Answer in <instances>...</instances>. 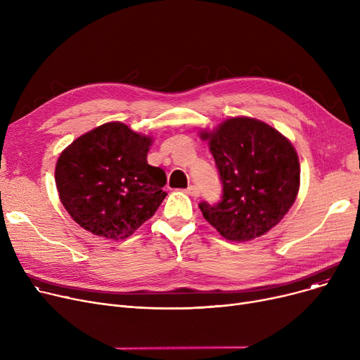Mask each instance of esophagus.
Segmentation results:
<instances>
[{
    "instance_id": "obj_1",
    "label": "esophagus",
    "mask_w": 360,
    "mask_h": 360,
    "mask_svg": "<svg viewBox=\"0 0 360 360\" xmlns=\"http://www.w3.org/2000/svg\"><path fill=\"white\" fill-rule=\"evenodd\" d=\"M188 195H191V197H198L200 195V190H198V186H195V185H190L186 188V191H185Z\"/></svg>"
}]
</instances>
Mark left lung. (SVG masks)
<instances>
[{
	"mask_svg": "<svg viewBox=\"0 0 360 360\" xmlns=\"http://www.w3.org/2000/svg\"><path fill=\"white\" fill-rule=\"evenodd\" d=\"M209 140L220 181L221 200L200 202L204 219L229 240L245 242L267 233L293 205L300 166L292 143L254 118L221 122Z\"/></svg>",
	"mask_w": 360,
	"mask_h": 360,
	"instance_id": "left-lung-1",
	"label": "left lung"
}]
</instances>
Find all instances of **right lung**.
<instances>
[{"mask_svg": "<svg viewBox=\"0 0 360 360\" xmlns=\"http://www.w3.org/2000/svg\"><path fill=\"white\" fill-rule=\"evenodd\" d=\"M150 144L128 125L108 122L63 151L55 182L74 221L98 236L124 239L156 213L166 174L147 163Z\"/></svg>", "mask_w": 360, "mask_h": 360, "instance_id": "1", "label": "right lung"}]
</instances>
